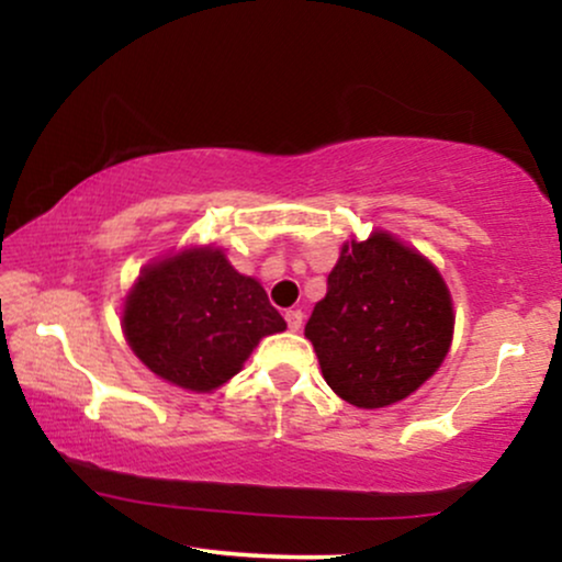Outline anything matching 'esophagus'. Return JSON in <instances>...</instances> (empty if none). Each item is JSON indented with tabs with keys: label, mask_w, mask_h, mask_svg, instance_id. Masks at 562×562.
Wrapping results in <instances>:
<instances>
[{
	"label": "esophagus",
	"mask_w": 562,
	"mask_h": 562,
	"mask_svg": "<svg viewBox=\"0 0 562 562\" xmlns=\"http://www.w3.org/2000/svg\"><path fill=\"white\" fill-rule=\"evenodd\" d=\"M283 317H286V325H289L291 333H296V329L302 327V319H304V314L299 312V310H289L286 314H283Z\"/></svg>",
	"instance_id": "1"
}]
</instances>
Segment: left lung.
<instances>
[{
	"label": "left lung",
	"instance_id": "1",
	"mask_svg": "<svg viewBox=\"0 0 562 562\" xmlns=\"http://www.w3.org/2000/svg\"><path fill=\"white\" fill-rule=\"evenodd\" d=\"M456 314L432 260L386 229L342 245L304 335L327 386L358 409L414 394L442 366Z\"/></svg>",
	"mask_w": 562,
	"mask_h": 562
}]
</instances>
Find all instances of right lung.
<instances>
[{"label": "right lung", "instance_id": "1", "mask_svg": "<svg viewBox=\"0 0 562 562\" xmlns=\"http://www.w3.org/2000/svg\"><path fill=\"white\" fill-rule=\"evenodd\" d=\"M283 329L260 281L237 273L214 245L153 260L122 304V333L143 366L196 394L227 383L263 337Z\"/></svg>", "mask_w": 562, "mask_h": 562}]
</instances>
